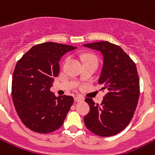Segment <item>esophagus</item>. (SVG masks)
Listing matches in <instances>:
<instances>
[{"label":"esophagus","mask_w":155,"mask_h":155,"mask_svg":"<svg viewBox=\"0 0 155 155\" xmlns=\"http://www.w3.org/2000/svg\"><path fill=\"white\" fill-rule=\"evenodd\" d=\"M83 100H84V98H82L81 95H77V96L74 97L75 102H81V101H83Z\"/></svg>","instance_id":"esophagus-1"}]
</instances>
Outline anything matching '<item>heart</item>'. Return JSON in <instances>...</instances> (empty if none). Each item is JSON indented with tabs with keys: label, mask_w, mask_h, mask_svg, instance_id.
Listing matches in <instances>:
<instances>
[{
	"label": "heart",
	"mask_w": 155,
	"mask_h": 155,
	"mask_svg": "<svg viewBox=\"0 0 155 155\" xmlns=\"http://www.w3.org/2000/svg\"><path fill=\"white\" fill-rule=\"evenodd\" d=\"M82 59L84 62H94L98 63V59L95 56L91 55V54H84L82 56Z\"/></svg>",
	"instance_id": "heart-1"
}]
</instances>
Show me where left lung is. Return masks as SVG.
<instances>
[{
    "label": "left lung",
    "mask_w": 155,
    "mask_h": 155,
    "mask_svg": "<svg viewBox=\"0 0 155 155\" xmlns=\"http://www.w3.org/2000/svg\"><path fill=\"white\" fill-rule=\"evenodd\" d=\"M83 46L102 53L103 66L98 84L103 85L102 90H108L100 105L85 98L90 111L84 116V124L98 136H113L127 127L136 110L140 96L136 64L121 47L107 41Z\"/></svg>",
    "instance_id": "left-lung-1"
}]
</instances>
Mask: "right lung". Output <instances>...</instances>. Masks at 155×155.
Returning a JSON list of instances; mask_svg holds the SVG:
<instances>
[{
    "instance_id": "obj_1",
    "label": "right lung",
    "mask_w": 155,
    "mask_h": 155,
    "mask_svg": "<svg viewBox=\"0 0 155 155\" xmlns=\"http://www.w3.org/2000/svg\"><path fill=\"white\" fill-rule=\"evenodd\" d=\"M75 49L61 43L43 42L32 46L16 64L12 76V99L19 118L31 130L48 134L64 124L74 98L56 97L50 87L59 74L62 56Z\"/></svg>"
}]
</instances>
